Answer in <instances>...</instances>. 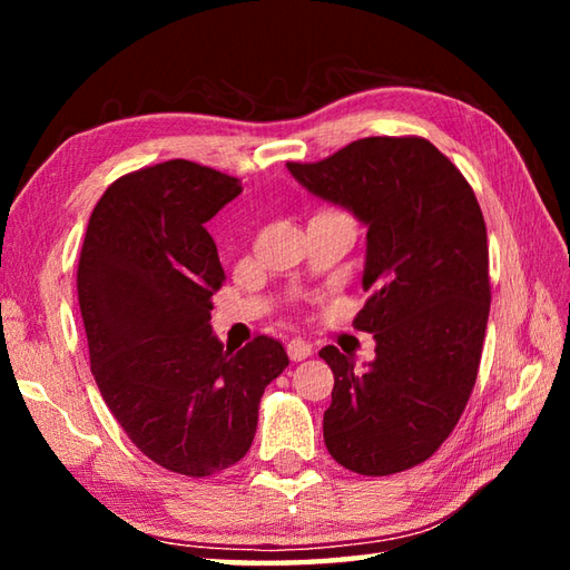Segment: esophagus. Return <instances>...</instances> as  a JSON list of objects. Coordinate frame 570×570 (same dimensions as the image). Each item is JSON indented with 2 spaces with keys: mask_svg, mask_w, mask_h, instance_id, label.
<instances>
[{
  "mask_svg": "<svg viewBox=\"0 0 570 570\" xmlns=\"http://www.w3.org/2000/svg\"><path fill=\"white\" fill-rule=\"evenodd\" d=\"M286 353H288V357H292V362H301V360L311 357L313 345L306 343V341H301V337H294V341H288Z\"/></svg>",
  "mask_w": 570,
  "mask_h": 570,
  "instance_id": "esophagus-1",
  "label": "esophagus"
}]
</instances>
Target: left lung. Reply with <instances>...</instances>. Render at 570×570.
Masks as SVG:
<instances>
[{"instance_id": "1", "label": "left lung", "mask_w": 570, "mask_h": 570, "mask_svg": "<svg viewBox=\"0 0 570 570\" xmlns=\"http://www.w3.org/2000/svg\"><path fill=\"white\" fill-rule=\"evenodd\" d=\"M311 193L367 225L353 325L372 333L374 362L325 345L335 377L323 439L343 468L394 475L429 460L453 433L478 380L490 316V252L465 176L423 137H367L323 161H288Z\"/></svg>"}]
</instances>
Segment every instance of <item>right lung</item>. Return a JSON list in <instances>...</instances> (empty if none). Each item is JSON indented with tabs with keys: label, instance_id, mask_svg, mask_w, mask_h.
Segmentation results:
<instances>
[{
	"label": "right lung",
	"instance_id": "obj_1",
	"mask_svg": "<svg viewBox=\"0 0 570 570\" xmlns=\"http://www.w3.org/2000/svg\"><path fill=\"white\" fill-rule=\"evenodd\" d=\"M239 193L235 176L186 159L119 176L95 205L78 262L107 409L144 455L188 478L247 455L259 399L288 365L274 337L233 353L210 331L225 272L205 223Z\"/></svg>",
	"mask_w": 570,
	"mask_h": 570
}]
</instances>
